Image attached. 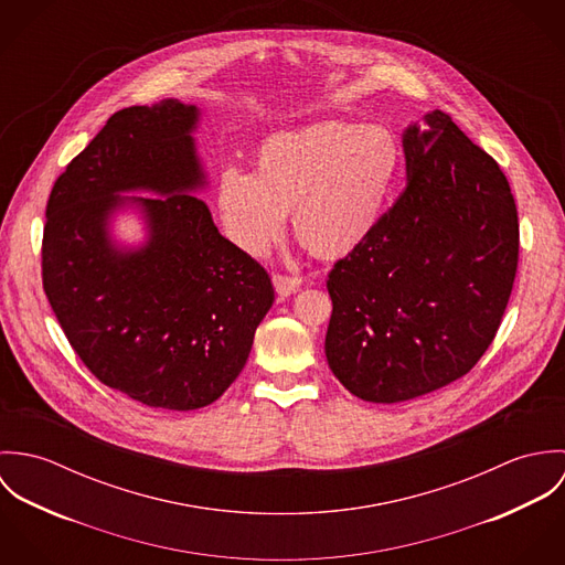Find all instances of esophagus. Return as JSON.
<instances>
[{"instance_id":"1","label":"esophagus","mask_w":565,"mask_h":565,"mask_svg":"<svg viewBox=\"0 0 565 565\" xmlns=\"http://www.w3.org/2000/svg\"><path fill=\"white\" fill-rule=\"evenodd\" d=\"M271 282H274V289L278 296L287 298L291 294L298 291V287L302 285V278L300 276H291V274H274L271 276Z\"/></svg>"}]
</instances>
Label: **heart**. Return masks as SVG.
<instances>
[{"label":"heart","mask_w":565,"mask_h":565,"mask_svg":"<svg viewBox=\"0 0 565 565\" xmlns=\"http://www.w3.org/2000/svg\"><path fill=\"white\" fill-rule=\"evenodd\" d=\"M396 135L379 124L323 121L265 139L252 173L222 171L215 202L228 239L260 256L294 235L316 256L352 252L379 226L401 173Z\"/></svg>","instance_id":"b5f03b06"}]
</instances>
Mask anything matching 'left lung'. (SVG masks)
<instances>
[{
	"label": "left lung",
	"instance_id": "1",
	"mask_svg": "<svg viewBox=\"0 0 565 565\" xmlns=\"http://www.w3.org/2000/svg\"><path fill=\"white\" fill-rule=\"evenodd\" d=\"M403 135L406 186L328 274L326 359L367 403H404L466 376L504 316L520 252L509 182L450 115Z\"/></svg>",
	"mask_w": 565,
	"mask_h": 565
}]
</instances>
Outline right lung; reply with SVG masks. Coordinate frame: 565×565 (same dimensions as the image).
I'll return each mask as SVG.
<instances>
[{
    "mask_svg": "<svg viewBox=\"0 0 565 565\" xmlns=\"http://www.w3.org/2000/svg\"><path fill=\"white\" fill-rule=\"evenodd\" d=\"M198 119L178 99L115 113L54 182L43 231V289L82 363L128 398L171 411L215 403L233 385L274 302L267 271L189 193L206 184ZM128 190L162 198L118 195ZM124 205L145 213L141 248L107 233Z\"/></svg>",
    "mask_w": 565,
    "mask_h": 565,
    "instance_id": "1",
    "label": "right lung"
}]
</instances>
